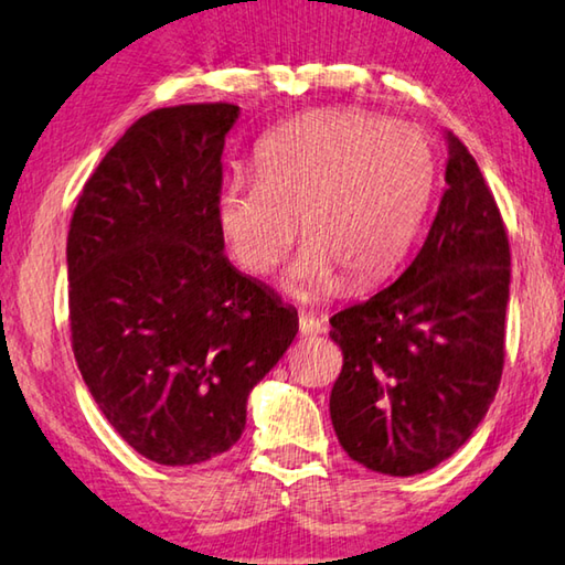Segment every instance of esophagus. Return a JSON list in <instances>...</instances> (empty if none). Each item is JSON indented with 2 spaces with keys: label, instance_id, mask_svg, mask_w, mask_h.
Returning a JSON list of instances; mask_svg holds the SVG:
<instances>
[{
  "label": "esophagus",
  "instance_id": "esophagus-1",
  "mask_svg": "<svg viewBox=\"0 0 565 565\" xmlns=\"http://www.w3.org/2000/svg\"><path fill=\"white\" fill-rule=\"evenodd\" d=\"M322 332H326V322H322V318L310 316V312H302V316H300V335L302 338H316V335H322Z\"/></svg>",
  "mask_w": 565,
  "mask_h": 565
}]
</instances>
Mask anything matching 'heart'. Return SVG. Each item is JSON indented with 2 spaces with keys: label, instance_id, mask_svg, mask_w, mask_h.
<instances>
[{
  "label": "heart",
  "instance_id": "1",
  "mask_svg": "<svg viewBox=\"0 0 565 565\" xmlns=\"http://www.w3.org/2000/svg\"><path fill=\"white\" fill-rule=\"evenodd\" d=\"M436 150L420 127L338 109L277 129L257 147L255 178L220 184L215 217L249 275L273 273L305 239L285 290L322 298L345 277L365 288L408 253L436 188Z\"/></svg>",
  "mask_w": 565,
  "mask_h": 565
}]
</instances>
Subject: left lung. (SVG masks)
Listing matches in <instances>:
<instances>
[{
  "label": "left lung",
  "instance_id": "left-lung-1",
  "mask_svg": "<svg viewBox=\"0 0 565 565\" xmlns=\"http://www.w3.org/2000/svg\"><path fill=\"white\" fill-rule=\"evenodd\" d=\"M446 192L401 277L330 318L343 370L330 393L340 446L385 476L450 458L491 408L503 373L511 249L473 154L446 132Z\"/></svg>",
  "mask_w": 565,
  "mask_h": 565
}]
</instances>
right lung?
Returning <instances> with one entry per match:
<instances>
[{"label": "right lung", "mask_w": 565, "mask_h": 565, "mask_svg": "<svg viewBox=\"0 0 565 565\" xmlns=\"http://www.w3.org/2000/svg\"><path fill=\"white\" fill-rule=\"evenodd\" d=\"M239 107H162L82 190L67 235L72 350L109 425L160 466L235 446L298 310L225 257L215 217Z\"/></svg>", "instance_id": "1"}]
</instances>
